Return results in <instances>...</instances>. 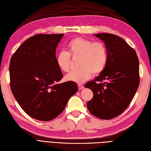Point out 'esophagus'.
I'll use <instances>...</instances> for the list:
<instances>
[{"label":"esophagus","mask_w":151,"mask_h":151,"mask_svg":"<svg viewBox=\"0 0 151 151\" xmlns=\"http://www.w3.org/2000/svg\"><path fill=\"white\" fill-rule=\"evenodd\" d=\"M84 86L83 85H81V84H78V88H79V90H81V89H84Z\"/></svg>","instance_id":"esophagus-1"}]
</instances>
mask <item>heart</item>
Masks as SVG:
<instances>
[{"instance_id":"1","label":"heart","mask_w":151,"mask_h":151,"mask_svg":"<svg viewBox=\"0 0 151 151\" xmlns=\"http://www.w3.org/2000/svg\"><path fill=\"white\" fill-rule=\"evenodd\" d=\"M67 52H60L57 57V63L63 72H68L72 59H78L79 69L65 76L67 81L82 84L89 79L92 74L98 75L104 69L108 60V50L103 42L83 37L72 39L67 45Z\"/></svg>"}]
</instances>
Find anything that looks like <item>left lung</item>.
Listing matches in <instances>:
<instances>
[{
    "label": "left lung",
    "mask_w": 151,
    "mask_h": 151,
    "mask_svg": "<svg viewBox=\"0 0 151 151\" xmlns=\"http://www.w3.org/2000/svg\"><path fill=\"white\" fill-rule=\"evenodd\" d=\"M94 35L106 45L108 60L102 72L85 85L93 93L87 107L94 116L110 120L125 110L137 91L139 58L135 50L119 36L109 33Z\"/></svg>",
    "instance_id": "8db88e82"
}]
</instances>
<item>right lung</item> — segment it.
<instances>
[{"mask_svg":"<svg viewBox=\"0 0 151 151\" xmlns=\"http://www.w3.org/2000/svg\"><path fill=\"white\" fill-rule=\"evenodd\" d=\"M63 34H38L20 45L11 58L10 86L14 97L31 117L50 121L65 109L78 90L74 82L58 84L63 77L56 48Z\"/></svg>","mask_w":151,"mask_h":151,"instance_id":"right-lung-1","label":"right lung"}]
</instances>
